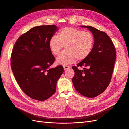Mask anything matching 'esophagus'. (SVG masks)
<instances>
[{
    "label": "esophagus",
    "mask_w": 129,
    "mask_h": 129,
    "mask_svg": "<svg viewBox=\"0 0 129 129\" xmlns=\"http://www.w3.org/2000/svg\"><path fill=\"white\" fill-rule=\"evenodd\" d=\"M63 68H64V70H68L70 68V67L68 65H63Z\"/></svg>",
    "instance_id": "1"
}]
</instances>
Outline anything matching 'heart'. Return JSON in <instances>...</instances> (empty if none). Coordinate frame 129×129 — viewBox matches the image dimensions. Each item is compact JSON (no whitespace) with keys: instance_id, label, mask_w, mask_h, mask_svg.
<instances>
[{"instance_id":"heart-1","label":"heart","mask_w":129,"mask_h":129,"mask_svg":"<svg viewBox=\"0 0 129 129\" xmlns=\"http://www.w3.org/2000/svg\"><path fill=\"white\" fill-rule=\"evenodd\" d=\"M94 44L92 33L72 27H65L59 31L57 36H53L49 42L51 52L54 56L59 54L64 46L66 49L56 59L58 64L66 65L75 60L85 59L90 54Z\"/></svg>"}]
</instances>
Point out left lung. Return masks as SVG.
<instances>
[{
    "label": "left lung",
    "mask_w": 129,
    "mask_h": 129,
    "mask_svg": "<svg viewBox=\"0 0 129 129\" xmlns=\"http://www.w3.org/2000/svg\"><path fill=\"white\" fill-rule=\"evenodd\" d=\"M89 29L94 37L90 54L73 66L75 76L72 83L77 91L88 98L102 93L111 82L116 61V52L113 43L105 32L90 26H81ZM84 66L83 70L77 67Z\"/></svg>",
    "instance_id": "obj_1"
}]
</instances>
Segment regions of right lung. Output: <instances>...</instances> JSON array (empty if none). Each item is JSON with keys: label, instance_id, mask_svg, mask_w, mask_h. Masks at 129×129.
<instances>
[{"label": "right lung", "instance_id": "obj_1", "mask_svg": "<svg viewBox=\"0 0 129 129\" xmlns=\"http://www.w3.org/2000/svg\"><path fill=\"white\" fill-rule=\"evenodd\" d=\"M58 30L55 25L38 26L20 36L14 44L11 57V69L24 92L30 98L43 101L56 91L63 67H49L55 58L49 47L50 38Z\"/></svg>", "mask_w": 129, "mask_h": 129}]
</instances>
